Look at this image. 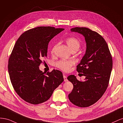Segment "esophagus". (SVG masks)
I'll list each match as a JSON object with an SVG mask.
<instances>
[{"label":"esophagus","instance_id":"esophagus-1","mask_svg":"<svg viewBox=\"0 0 123 123\" xmlns=\"http://www.w3.org/2000/svg\"><path fill=\"white\" fill-rule=\"evenodd\" d=\"M63 78H64V81L65 82L67 81H68V79H67V77H66V76L65 75H63Z\"/></svg>","mask_w":123,"mask_h":123}]
</instances>
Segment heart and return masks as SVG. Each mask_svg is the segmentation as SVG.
<instances>
[{"mask_svg":"<svg viewBox=\"0 0 123 123\" xmlns=\"http://www.w3.org/2000/svg\"><path fill=\"white\" fill-rule=\"evenodd\" d=\"M66 42L72 51L78 50L80 46V41L74 37H69L67 38L66 40ZM56 47H57V44L54 45L53 47H52L51 50V53H54ZM74 64L75 61L73 60H68L62 59L56 62L55 66L57 68L62 70L63 71L68 72L71 69L72 66Z\"/></svg>","mask_w":123,"mask_h":123,"instance_id":"obj_1","label":"heart"}]
</instances>
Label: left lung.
<instances>
[{
    "mask_svg": "<svg viewBox=\"0 0 123 123\" xmlns=\"http://www.w3.org/2000/svg\"><path fill=\"white\" fill-rule=\"evenodd\" d=\"M85 37L86 53L77 66V71L86 77L79 81L74 75L68 79L74 87L68 95L70 101L79 107H87L98 100L106 91L112 69V59L104 38L96 32L86 27L71 29Z\"/></svg>",
    "mask_w": 123,
    "mask_h": 123,
    "instance_id": "left-lung-1",
    "label": "left lung"
}]
</instances>
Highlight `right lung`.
I'll return each mask as SVG.
<instances>
[{
    "label": "right lung",
    "mask_w": 123,
    "mask_h": 123,
    "mask_svg": "<svg viewBox=\"0 0 123 123\" xmlns=\"http://www.w3.org/2000/svg\"><path fill=\"white\" fill-rule=\"evenodd\" d=\"M38 27L23 33L15 44L8 62V72L14 89L26 102L37 105L49 99L64 81L61 72L53 69L45 75L40 69L47 57L49 42L64 30Z\"/></svg>",
    "instance_id": "add662e5"
}]
</instances>
